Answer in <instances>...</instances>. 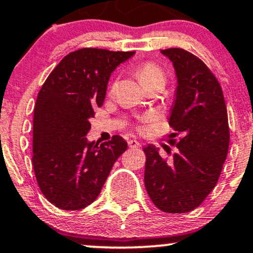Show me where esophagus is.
Wrapping results in <instances>:
<instances>
[{"instance_id":"obj_1","label":"esophagus","mask_w":253,"mask_h":253,"mask_svg":"<svg viewBox=\"0 0 253 253\" xmlns=\"http://www.w3.org/2000/svg\"><path fill=\"white\" fill-rule=\"evenodd\" d=\"M127 145H129V148H131V149H136V148L141 147V143H139L138 141H136V139H129V141H127Z\"/></svg>"}]
</instances>
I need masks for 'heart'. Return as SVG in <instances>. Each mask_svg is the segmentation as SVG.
Wrapping results in <instances>:
<instances>
[{"label": "heart", "mask_w": 253, "mask_h": 253, "mask_svg": "<svg viewBox=\"0 0 253 253\" xmlns=\"http://www.w3.org/2000/svg\"><path fill=\"white\" fill-rule=\"evenodd\" d=\"M136 74H137V78L141 84L147 87L154 83L157 82H166V76L165 72L162 71V68L160 66H157L156 64L154 62H144L142 64L141 66H138L137 70H136ZM116 87V83L111 85V90H115ZM153 116L151 115H147L144 116L143 120H151Z\"/></svg>", "instance_id": "heart-1"}]
</instances>
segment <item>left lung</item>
<instances>
[{"mask_svg": "<svg viewBox=\"0 0 253 253\" xmlns=\"http://www.w3.org/2000/svg\"><path fill=\"white\" fill-rule=\"evenodd\" d=\"M161 54L176 77L169 124L183 137L169 161L155 145H145L144 185L157 209L187 213L200 206L220 176L230 144L227 110L218 80L198 56L181 48Z\"/></svg>", "mask_w": 253, "mask_h": 253, "instance_id": "1", "label": "left lung"}]
</instances>
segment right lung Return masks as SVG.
<instances>
[{
    "mask_svg": "<svg viewBox=\"0 0 253 253\" xmlns=\"http://www.w3.org/2000/svg\"><path fill=\"white\" fill-rule=\"evenodd\" d=\"M135 52L83 48L56 65L39 92L33 121V168L44 198L77 211L96 200L127 143L115 135L88 141L90 118L105 99L111 73Z\"/></svg>",
    "mask_w": 253,
    "mask_h": 253,
    "instance_id": "1",
    "label": "right lung"
}]
</instances>
